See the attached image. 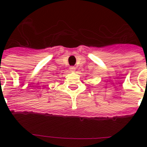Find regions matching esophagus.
Returning <instances> with one entry per match:
<instances>
[{"mask_svg":"<svg viewBox=\"0 0 147 147\" xmlns=\"http://www.w3.org/2000/svg\"><path fill=\"white\" fill-rule=\"evenodd\" d=\"M75 70H76V67H74V66H71V67H70V71H71V72H74Z\"/></svg>","mask_w":147,"mask_h":147,"instance_id":"1","label":"esophagus"}]
</instances>
